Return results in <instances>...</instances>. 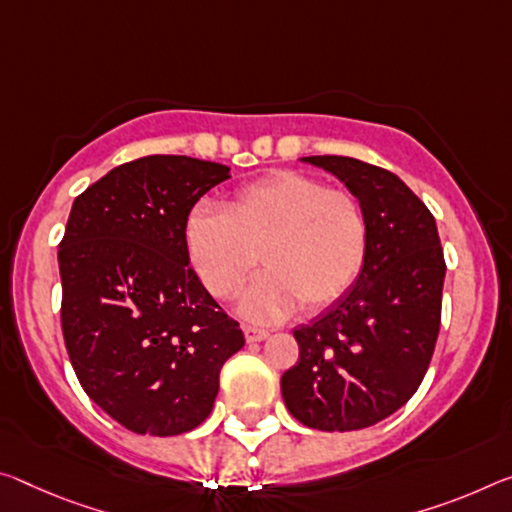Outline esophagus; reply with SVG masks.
<instances>
[{"label": "esophagus", "mask_w": 512, "mask_h": 512, "mask_svg": "<svg viewBox=\"0 0 512 512\" xmlns=\"http://www.w3.org/2000/svg\"><path fill=\"white\" fill-rule=\"evenodd\" d=\"M243 335H246L248 344H255V342H262V339L269 337V332L262 328H255V326H243Z\"/></svg>", "instance_id": "34e87169"}]
</instances>
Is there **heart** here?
<instances>
[{
    "instance_id": "1",
    "label": "heart",
    "mask_w": 512,
    "mask_h": 512,
    "mask_svg": "<svg viewBox=\"0 0 512 512\" xmlns=\"http://www.w3.org/2000/svg\"><path fill=\"white\" fill-rule=\"evenodd\" d=\"M186 250L209 294H243L250 321L275 323L300 305L305 314L342 300L369 255V221L360 200L296 170H278L234 193L223 212L198 207L186 221Z\"/></svg>"
}]
</instances>
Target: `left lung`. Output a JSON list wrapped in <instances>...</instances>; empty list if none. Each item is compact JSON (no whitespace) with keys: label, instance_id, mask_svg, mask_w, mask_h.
<instances>
[{"label":"left lung","instance_id":"left-lung-1","mask_svg":"<svg viewBox=\"0 0 512 512\" xmlns=\"http://www.w3.org/2000/svg\"><path fill=\"white\" fill-rule=\"evenodd\" d=\"M360 200L369 221L362 275L328 312L298 326V362L282 373L287 410L319 431H360L410 401L442 319L444 253L433 214L403 180L353 157H303Z\"/></svg>","mask_w":512,"mask_h":512}]
</instances>
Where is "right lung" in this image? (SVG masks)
I'll return each mask as SVG.
<instances>
[{"instance_id": "right-lung-1", "label": "right lung", "mask_w": 512, "mask_h": 512, "mask_svg": "<svg viewBox=\"0 0 512 512\" xmlns=\"http://www.w3.org/2000/svg\"><path fill=\"white\" fill-rule=\"evenodd\" d=\"M230 168L150 154L75 198L59 243L61 328L84 392L139 435H180L214 408L239 323L189 266L186 221Z\"/></svg>"}]
</instances>
